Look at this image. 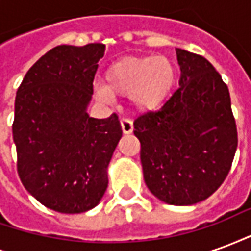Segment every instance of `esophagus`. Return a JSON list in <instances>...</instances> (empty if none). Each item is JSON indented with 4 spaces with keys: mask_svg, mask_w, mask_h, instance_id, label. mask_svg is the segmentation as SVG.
<instances>
[{
    "mask_svg": "<svg viewBox=\"0 0 251 251\" xmlns=\"http://www.w3.org/2000/svg\"><path fill=\"white\" fill-rule=\"evenodd\" d=\"M121 127H122V133L124 134H130L131 131H133V124H131V121L129 120H121Z\"/></svg>",
    "mask_w": 251,
    "mask_h": 251,
    "instance_id": "obj_1",
    "label": "esophagus"
}]
</instances>
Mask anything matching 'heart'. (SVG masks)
<instances>
[{
  "label": "heart",
  "instance_id": "1",
  "mask_svg": "<svg viewBox=\"0 0 251 251\" xmlns=\"http://www.w3.org/2000/svg\"><path fill=\"white\" fill-rule=\"evenodd\" d=\"M177 79L175 63L167 56L130 55L117 59L103 72V86L95 88L100 100L129 95L131 109L148 114L157 111L174 93Z\"/></svg>",
  "mask_w": 251,
  "mask_h": 251
}]
</instances>
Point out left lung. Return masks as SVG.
Segmentation results:
<instances>
[{
  "instance_id": "1",
  "label": "left lung",
  "mask_w": 251,
  "mask_h": 251,
  "mask_svg": "<svg viewBox=\"0 0 251 251\" xmlns=\"http://www.w3.org/2000/svg\"><path fill=\"white\" fill-rule=\"evenodd\" d=\"M179 90L134 121L148 189L172 205L203 201L219 188L238 145L228 88L207 59L176 50Z\"/></svg>"
}]
</instances>
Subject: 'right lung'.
I'll return each mask as SVG.
<instances>
[{
  "label": "right lung",
  "mask_w": 251,
  "mask_h": 251,
  "mask_svg": "<svg viewBox=\"0 0 251 251\" xmlns=\"http://www.w3.org/2000/svg\"><path fill=\"white\" fill-rule=\"evenodd\" d=\"M104 46H57L30 67L14 102L13 141L25 189L47 208L80 214L99 204L122 137L115 114L90 117Z\"/></svg>",
  "instance_id": "right-lung-1"
}]
</instances>
